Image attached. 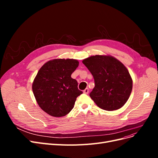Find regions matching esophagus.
Returning a JSON list of instances; mask_svg holds the SVG:
<instances>
[{"label":"esophagus","instance_id":"obj_1","mask_svg":"<svg viewBox=\"0 0 158 158\" xmlns=\"http://www.w3.org/2000/svg\"><path fill=\"white\" fill-rule=\"evenodd\" d=\"M83 92L85 94H88L89 93V89L88 88H85L84 91Z\"/></svg>","mask_w":158,"mask_h":158}]
</instances>
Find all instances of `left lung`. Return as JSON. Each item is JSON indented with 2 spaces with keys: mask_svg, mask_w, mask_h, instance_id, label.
Wrapping results in <instances>:
<instances>
[{
  "mask_svg": "<svg viewBox=\"0 0 158 158\" xmlns=\"http://www.w3.org/2000/svg\"><path fill=\"white\" fill-rule=\"evenodd\" d=\"M94 78L95 87L89 96L97 106L107 111L122 107L128 99L132 80L128 70L111 56L95 55L83 60Z\"/></svg>",
  "mask_w": 158,
  "mask_h": 158,
  "instance_id": "obj_1",
  "label": "left lung"
}]
</instances>
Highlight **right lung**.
Listing matches in <instances>:
<instances>
[{
  "label": "right lung",
  "mask_w": 158,
  "mask_h": 158,
  "mask_svg": "<svg viewBox=\"0 0 158 158\" xmlns=\"http://www.w3.org/2000/svg\"><path fill=\"white\" fill-rule=\"evenodd\" d=\"M75 59L49 60L38 71L32 90L39 106L55 117H63L73 109L78 96L83 92L71 74L78 66Z\"/></svg>",
  "instance_id": "obj_1"
}]
</instances>
